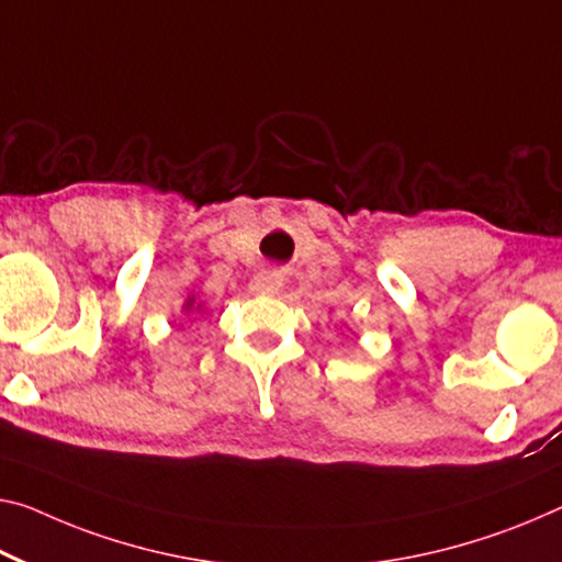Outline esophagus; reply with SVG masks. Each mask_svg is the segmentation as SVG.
I'll use <instances>...</instances> for the list:
<instances>
[{"mask_svg":"<svg viewBox=\"0 0 562 562\" xmlns=\"http://www.w3.org/2000/svg\"><path fill=\"white\" fill-rule=\"evenodd\" d=\"M283 286V276L281 271H261L256 273L251 283H248V289L251 293H258V296H273V293H279Z\"/></svg>","mask_w":562,"mask_h":562,"instance_id":"34e87169","label":"esophagus"}]
</instances>
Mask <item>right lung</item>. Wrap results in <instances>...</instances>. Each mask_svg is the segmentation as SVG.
<instances>
[{
	"instance_id": "right-lung-1",
	"label": "right lung",
	"mask_w": 562,
	"mask_h": 562,
	"mask_svg": "<svg viewBox=\"0 0 562 562\" xmlns=\"http://www.w3.org/2000/svg\"><path fill=\"white\" fill-rule=\"evenodd\" d=\"M193 308H195V311H201V304H198V306H195V299L191 296V299H188V301H186V306H183V311H186V314H191V311H193Z\"/></svg>"
}]
</instances>
